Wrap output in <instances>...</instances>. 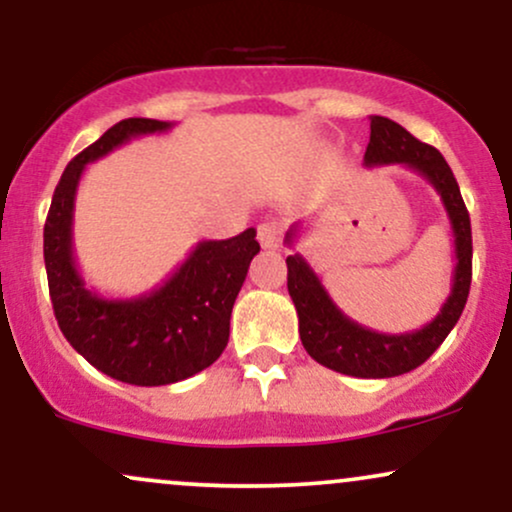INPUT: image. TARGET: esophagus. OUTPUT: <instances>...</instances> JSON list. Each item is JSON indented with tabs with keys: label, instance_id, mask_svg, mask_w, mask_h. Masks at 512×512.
Wrapping results in <instances>:
<instances>
[{
	"label": "esophagus",
	"instance_id": "esophagus-1",
	"mask_svg": "<svg viewBox=\"0 0 512 512\" xmlns=\"http://www.w3.org/2000/svg\"><path fill=\"white\" fill-rule=\"evenodd\" d=\"M281 233H284V228L276 221L260 223V228H257V238H260L262 248H279Z\"/></svg>",
	"mask_w": 512,
	"mask_h": 512
}]
</instances>
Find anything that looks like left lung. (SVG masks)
Listing matches in <instances>:
<instances>
[{
	"label": "left lung",
	"mask_w": 512,
	"mask_h": 512,
	"mask_svg": "<svg viewBox=\"0 0 512 512\" xmlns=\"http://www.w3.org/2000/svg\"><path fill=\"white\" fill-rule=\"evenodd\" d=\"M407 166L426 178L440 195L452 228L455 269H452L450 296L440 305V313L421 330L404 334L375 332L344 315L322 286L303 255L286 257L289 293L298 313V332L310 356L320 366L354 378H395L419 368L460 320L472 284V226L464 207L455 175L438 149L419 142L397 122L370 115V142L363 166ZM301 223L286 233V245H293Z\"/></svg>",
	"instance_id": "1"
}]
</instances>
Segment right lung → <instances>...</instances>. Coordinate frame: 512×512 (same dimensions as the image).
I'll use <instances>...</instances> for the list:
<instances>
[{
    "mask_svg": "<svg viewBox=\"0 0 512 512\" xmlns=\"http://www.w3.org/2000/svg\"><path fill=\"white\" fill-rule=\"evenodd\" d=\"M173 122L129 117L69 161L52 195L43 252L57 325L81 356L120 383H180L223 354L231 310L252 257L255 228L228 240H199L161 286L134 298H105L88 289L74 257V202L88 163Z\"/></svg>",
    "mask_w": 512,
    "mask_h": 512,
    "instance_id": "obj_1",
    "label": "right lung"
}]
</instances>
